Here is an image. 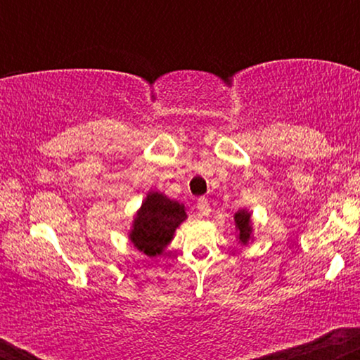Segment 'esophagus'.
Here are the masks:
<instances>
[{
	"mask_svg": "<svg viewBox=\"0 0 360 360\" xmlns=\"http://www.w3.org/2000/svg\"><path fill=\"white\" fill-rule=\"evenodd\" d=\"M196 208H198V212H200L201 217H208L210 212H212V208H210V203L206 198H200V200L196 201Z\"/></svg>",
	"mask_w": 360,
	"mask_h": 360,
	"instance_id": "34e87169",
	"label": "esophagus"
}]
</instances>
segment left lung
Returning a JSON list of instances; mask_svg holds the SVG:
<instances>
[{
    "instance_id": "8db88e82",
    "label": "left lung",
    "mask_w": 360,
    "mask_h": 360,
    "mask_svg": "<svg viewBox=\"0 0 360 360\" xmlns=\"http://www.w3.org/2000/svg\"><path fill=\"white\" fill-rule=\"evenodd\" d=\"M235 229H237V240L240 245L247 247L254 242V225H252V213L242 208L235 213Z\"/></svg>"
}]
</instances>
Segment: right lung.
<instances>
[{
    "label": "right lung",
    "mask_w": 360,
    "mask_h": 360,
    "mask_svg": "<svg viewBox=\"0 0 360 360\" xmlns=\"http://www.w3.org/2000/svg\"><path fill=\"white\" fill-rule=\"evenodd\" d=\"M184 203L150 189L131 220L128 240L147 257L162 255L174 238L176 230L186 221Z\"/></svg>",
    "instance_id": "obj_1"
}]
</instances>
